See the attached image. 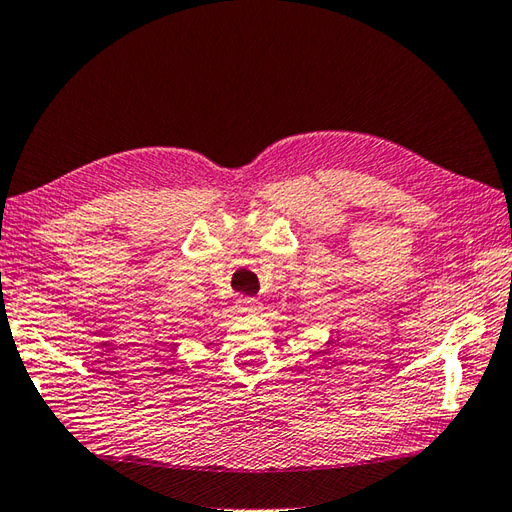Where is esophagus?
<instances>
[{
  "instance_id": "1",
  "label": "esophagus",
  "mask_w": 512,
  "mask_h": 512,
  "mask_svg": "<svg viewBox=\"0 0 512 512\" xmlns=\"http://www.w3.org/2000/svg\"><path fill=\"white\" fill-rule=\"evenodd\" d=\"M262 308V302L257 297H239L237 299V310L239 313H257Z\"/></svg>"
}]
</instances>
